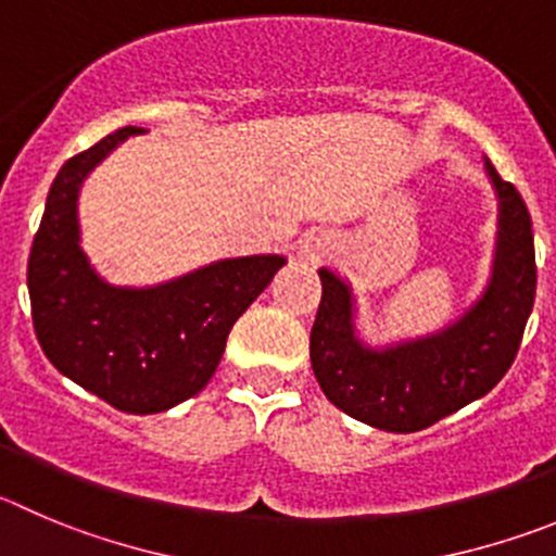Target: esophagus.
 Segmentation results:
<instances>
[{
    "label": "esophagus",
    "mask_w": 556,
    "mask_h": 556,
    "mask_svg": "<svg viewBox=\"0 0 556 556\" xmlns=\"http://www.w3.org/2000/svg\"><path fill=\"white\" fill-rule=\"evenodd\" d=\"M329 252H331V238L324 236V232H313L309 238H304L302 257L307 263L324 261V257H329Z\"/></svg>",
    "instance_id": "esophagus-1"
}]
</instances>
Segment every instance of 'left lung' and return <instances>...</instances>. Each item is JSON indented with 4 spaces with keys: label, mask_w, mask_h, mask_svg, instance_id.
Returning a JSON list of instances; mask_svg holds the SVG:
<instances>
[{
    "label": "left lung",
    "mask_w": 556,
    "mask_h": 556,
    "mask_svg": "<svg viewBox=\"0 0 556 556\" xmlns=\"http://www.w3.org/2000/svg\"><path fill=\"white\" fill-rule=\"evenodd\" d=\"M500 197L489 288L455 324L419 340L370 349L354 326L351 288L320 268V307L309 359L324 395L340 412L389 433H414L489 395L505 378L535 304L532 219L516 186L485 164Z\"/></svg>",
    "instance_id": "left-lung-1"
}]
</instances>
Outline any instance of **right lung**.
<instances>
[{
	"label": "right lung",
	"mask_w": 556,
	"mask_h": 556,
	"mask_svg": "<svg viewBox=\"0 0 556 556\" xmlns=\"http://www.w3.org/2000/svg\"><path fill=\"white\" fill-rule=\"evenodd\" d=\"M126 126L62 164L49 189L27 266L33 324L51 365L126 414H159L202 392L232 324L285 266L279 254L211 263L155 285L114 288L79 247V189Z\"/></svg>",
	"instance_id": "1"
}]
</instances>
